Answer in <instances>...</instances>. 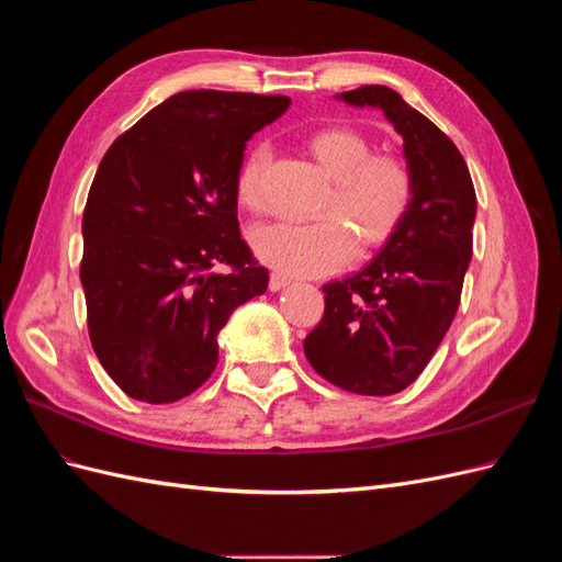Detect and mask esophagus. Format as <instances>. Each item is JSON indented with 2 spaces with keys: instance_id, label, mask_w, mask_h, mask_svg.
I'll list each match as a JSON object with an SVG mask.
<instances>
[{
  "instance_id": "obj_1",
  "label": "esophagus",
  "mask_w": 562,
  "mask_h": 562,
  "mask_svg": "<svg viewBox=\"0 0 562 562\" xmlns=\"http://www.w3.org/2000/svg\"><path fill=\"white\" fill-rule=\"evenodd\" d=\"M291 283V279H288L285 274H281V271H271L269 277V291H281L283 285Z\"/></svg>"
}]
</instances>
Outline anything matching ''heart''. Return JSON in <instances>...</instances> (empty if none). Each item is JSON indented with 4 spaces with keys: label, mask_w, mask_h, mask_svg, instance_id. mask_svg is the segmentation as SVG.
Segmentation results:
<instances>
[{
    "label": "heart",
    "mask_w": 562,
    "mask_h": 562,
    "mask_svg": "<svg viewBox=\"0 0 562 562\" xmlns=\"http://www.w3.org/2000/svg\"><path fill=\"white\" fill-rule=\"evenodd\" d=\"M314 161L333 178L314 223H274L252 229L255 255L285 274L318 277L342 267L356 248L366 252L389 241L413 206L411 166L391 151H372L361 131L321 126L304 138ZM267 147L246 151L234 178L239 206L265 211Z\"/></svg>",
    "instance_id": "obj_1"
}]
</instances>
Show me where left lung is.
Returning a JSON list of instances; mask_svg holds the SVG:
<instances>
[{
    "label": "left lung",
    "instance_id": "8db88e82",
    "mask_svg": "<svg viewBox=\"0 0 562 562\" xmlns=\"http://www.w3.org/2000/svg\"><path fill=\"white\" fill-rule=\"evenodd\" d=\"M339 98L380 108L394 124L415 196L375 260L321 288L326 310L304 337V356L339 389L391 396L419 378L457 314L473 252L475 192L454 143L394 89L375 83Z\"/></svg>",
    "mask_w": 562,
    "mask_h": 562
}]
</instances>
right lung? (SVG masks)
Wrapping results in <instances>:
<instances>
[{"label": "right lung", "mask_w": 562, "mask_h": 562, "mask_svg": "<svg viewBox=\"0 0 562 562\" xmlns=\"http://www.w3.org/2000/svg\"><path fill=\"white\" fill-rule=\"evenodd\" d=\"M288 105L285 95L182 91L100 161L79 279L93 351L126 396H190L217 366L232 312L267 291L269 271L241 239L234 178L252 133Z\"/></svg>", "instance_id": "add662e5"}]
</instances>
